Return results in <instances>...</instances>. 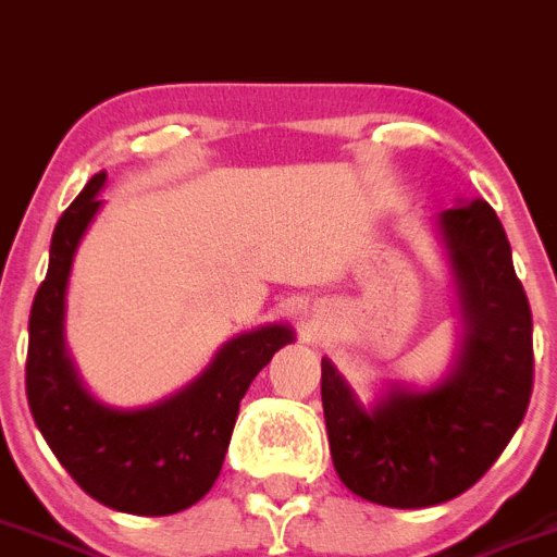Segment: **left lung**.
I'll return each mask as SVG.
<instances>
[{
	"instance_id": "8db88e82",
	"label": "left lung",
	"mask_w": 557,
	"mask_h": 557,
	"mask_svg": "<svg viewBox=\"0 0 557 557\" xmlns=\"http://www.w3.org/2000/svg\"><path fill=\"white\" fill-rule=\"evenodd\" d=\"M457 297V352L429 386L386 381L372 400L322 359V409L338 480L375 505L432 507L499 459L533 393V317L502 221L457 201L434 221Z\"/></svg>"
}]
</instances>
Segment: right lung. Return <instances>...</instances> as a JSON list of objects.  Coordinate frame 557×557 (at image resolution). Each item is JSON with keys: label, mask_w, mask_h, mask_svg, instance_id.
<instances>
[{"label": "right lung", "mask_w": 557, "mask_h": 557, "mask_svg": "<svg viewBox=\"0 0 557 557\" xmlns=\"http://www.w3.org/2000/svg\"><path fill=\"white\" fill-rule=\"evenodd\" d=\"M106 171L66 207L50 244L47 277L33 299L27 404L58 462L91 499L134 516H171L196 505L219 480L240 398L280 347L285 322L226 338L190 384L157 404L120 409L86 389L66 347V285L72 260L100 212Z\"/></svg>", "instance_id": "1"}]
</instances>
